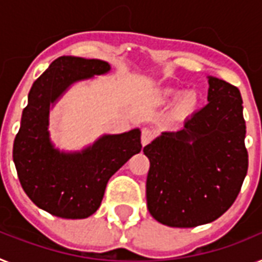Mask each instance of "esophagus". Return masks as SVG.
<instances>
[{
  "mask_svg": "<svg viewBox=\"0 0 262 262\" xmlns=\"http://www.w3.org/2000/svg\"><path fill=\"white\" fill-rule=\"evenodd\" d=\"M152 138H154V134H152V131L148 128H144L143 131H142V136H140V140H142V146H147V144L150 143L151 140H152Z\"/></svg>",
  "mask_w": 262,
  "mask_h": 262,
  "instance_id": "esophagus-1",
  "label": "esophagus"
}]
</instances>
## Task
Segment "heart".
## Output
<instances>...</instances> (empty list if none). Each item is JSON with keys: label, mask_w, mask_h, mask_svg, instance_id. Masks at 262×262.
Returning a JSON list of instances; mask_svg holds the SVG:
<instances>
[{"label": "heart", "mask_w": 262, "mask_h": 262, "mask_svg": "<svg viewBox=\"0 0 262 262\" xmlns=\"http://www.w3.org/2000/svg\"><path fill=\"white\" fill-rule=\"evenodd\" d=\"M182 94L179 90H175V88H163V90L159 92V100L161 101H171L174 99L179 96V95ZM196 105V95L194 92H186L181 96V99L177 103V114L179 115L186 116L190 115L193 110L195 108Z\"/></svg>", "instance_id": "1"}]
</instances>
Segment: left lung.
Instances as JSON below:
<instances>
[{
    "label": "left lung",
    "mask_w": 262,
    "mask_h": 262,
    "mask_svg": "<svg viewBox=\"0 0 262 262\" xmlns=\"http://www.w3.org/2000/svg\"><path fill=\"white\" fill-rule=\"evenodd\" d=\"M207 103L183 128L165 131L143 148L150 159V214L171 228H195L221 217L248 172L246 126L238 88L214 76Z\"/></svg>",
    "instance_id": "8db88e82"
}]
</instances>
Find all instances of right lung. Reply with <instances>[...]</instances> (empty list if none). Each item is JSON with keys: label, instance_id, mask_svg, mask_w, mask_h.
<instances>
[{"label": "right lung", "instance_id": "add662e5", "mask_svg": "<svg viewBox=\"0 0 262 262\" xmlns=\"http://www.w3.org/2000/svg\"><path fill=\"white\" fill-rule=\"evenodd\" d=\"M111 71L97 58L61 56L33 83L13 144L18 179L32 202L52 215L87 218L99 209L108 179L142 150L140 129L103 135L80 151H61L49 135V112L72 84Z\"/></svg>", "mask_w": 262, "mask_h": 262}]
</instances>
